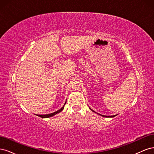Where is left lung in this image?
I'll list each match as a JSON object with an SVG mask.
<instances>
[{
	"instance_id": "1",
	"label": "left lung",
	"mask_w": 154,
	"mask_h": 154,
	"mask_svg": "<svg viewBox=\"0 0 154 154\" xmlns=\"http://www.w3.org/2000/svg\"><path fill=\"white\" fill-rule=\"evenodd\" d=\"M90 109V108H89ZM92 111H93V112H94V110H92L91 109H90ZM100 115H101V114H100ZM101 116H103V117H106V118H113V117H114V116H116V115H113V116H104V115H101Z\"/></svg>"
}]
</instances>
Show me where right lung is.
<instances>
[{
    "label": "right lung",
    "instance_id": "1",
    "mask_svg": "<svg viewBox=\"0 0 154 154\" xmlns=\"http://www.w3.org/2000/svg\"><path fill=\"white\" fill-rule=\"evenodd\" d=\"M66 103H65L64 105H66ZM64 105H63V106L62 107V108L60 109V110H57V111H56V112H53V113L48 114H45V115H38V114H37L36 116H39V117H40V118H42L52 117V116H54V115H56V114H57L58 113H59V112H61V111H62V110H63V109H64Z\"/></svg>",
    "mask_w": 154,
    "mask_h": 154
}]
</instances>
